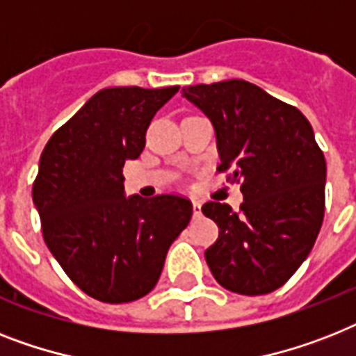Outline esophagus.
<instances>
[{
	"instance_id": "esophagus-1",
	"label": "esophagus",
	"mask_w": 356,
	"mask_h": 356,
	"mask_svg": "<svg viewBox=\"0 0 356 356\" xmlns=\"http://www.w3.org/2000/svg\"><path fill=\"white\" fill-rule=\"evenodd\" d=\"M193 204V218H199L201 216V203L199 201H192Z\"/></svg>"
}]
</instances>
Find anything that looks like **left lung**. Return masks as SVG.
<instances>
[{
    "label": "left lung",
    "mask_w": 356,
    "mask_h": 356,
    "mask_svg": "<svg viewBox=\"0 0 356 356\" xmlns=\"http://www.w3.org/2000/svg\"><path fill=\"white\" fill-rule=\"evenodd\" d=\"M210 118L221 164L243 203L203 204L219 227L204 258L221 287L258 296L282 287L305 261L325 210V159L302 111L245 80L183 88Z\"/></svg>",
    "instance_id": "1"
}]
</instances>
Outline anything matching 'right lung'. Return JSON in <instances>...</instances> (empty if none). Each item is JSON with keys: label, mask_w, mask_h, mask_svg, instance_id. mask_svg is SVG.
I'll return each mask as SVG.
<instances>
[{"label": "right lung", "mask_w": 356, "mask_h": 356, "mask_svg": "<svg viewBox=\"0 0 356 356\" xmlns=\"http://www.w3.org/2000/svg\"><path fill=\"white\" fill-rule=\"evenodd\" d=\"M179 91L108 88L49 138L33 201L45 245L91 298L126 303L159 282L170 245L192 218L175 193L124 195V163L137 159L155 113Z\"/></svg>", "instance_id": "add662e5"}]
</instances>
